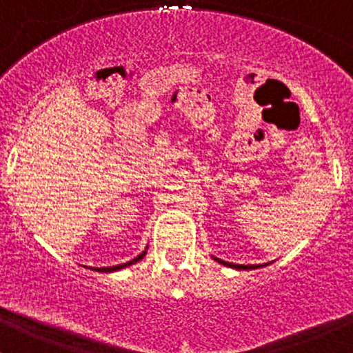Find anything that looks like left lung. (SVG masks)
I'll list each match as a JSON object with an SVG mask.
<instances>
[{
	"label": "left lung",
	"instance_id": "obj_1",
	"mask_svg": "<svg viewBox=\"0 0 353 353\" xmlns=\"http://www.w3.org/2000/svg\"><path fill=\"white\" fill-rule=\"evenodd\" d=\"M216 260L219 261V263L226 265V267L238 268V270H253V268H258V267H261V265H236V263H230V261H223V260H219V258H216Z\"/></svg>",
	"mask_w": 353,
	"mask_h": 353
}]
</instances>
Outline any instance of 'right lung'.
Segmentation results:
<instances>
[{"label":"right lung","instance_id":"obj_1","mask_svg":"<svg viewBox=\"0 0 353 353\" xmlns=\"http://www.w3.org/2000/svg\"><path fill=\"white\" fill-rule=\"evenodd\" d=\"M144 255H146V252H143V253H141L139 256H136V258H134V260L127 261V263H122V265H115V267H103V268H95V270H98V272H115V270H121V268H123V267H129V265H132V263H136V261L143 260V256H144Z\"/></svg>","mask_w":353,"mask_h":353}]
</instances>
